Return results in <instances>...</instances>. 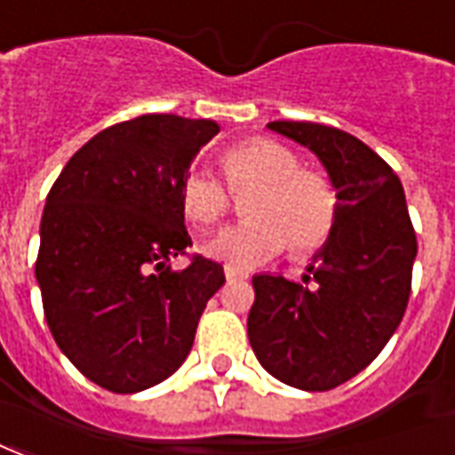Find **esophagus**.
<instances>
[{
	"mask_svg": "<svg viewBox=\"0 0 455 455\" xmlns=\"http://www.w3.org/2000/svg\"><path fill=\"white\" fill-rule=\"evenodd\" d=\"M224 275H227L228 282H234V279H248V272L238 270V267H231V265L224 267Z\"/></svg>",
	"mask_w": 455,
	"mask_h": 455,
	"instance_id": "34e87169",
	"label": "esophagus"
}]
</instances>
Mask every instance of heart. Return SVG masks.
<instances>
[{
	"mask_svg": "<svg viewBox=\"0 0 455 455\" xmlns=\"http://www.w3.org/2000/svg\"><path fill=\"white\" fill-rule=\"evenodd\" d=\"M221 178L190 171L180 183V204L195 227L210 228L231 210L234 195L253 190L243 219L219 231L207 255L238 270L272 260L289 245L296 258L321 251L338 224L339 197L331 178L301 168L299 154L284 144L253 137L221 154Z\"/></svg>",
	"mask_w": 455,
	"mask_h": 455,
	"instance_id": "heart-1",
	"label": "heart"
}]
</instances>
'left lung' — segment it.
<instances>
[{"mask_svg": "<svg viewBox=\"0 0 455 455\" xmlns=\"http://www.w3.org/2000/svg\"><path fill=\"white\" fill-rule=\"evenodd\" d=\"M267 127L323 161L339 214L304 284L253 277L248 339L262 369L282 383L332 390L371 364L403 321L415 228L398 176L362 140L318 123L277 120Z\"/></svg>", "mask_w": 455, "mask_h": 455, "instance_id": "8db88e82", "label": "left lung"}]
</instances>
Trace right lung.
Here are the masks:
<instances>
[{"label": "right lung", "mask_w": 455, "mask_h": 455, "mask_svg": "<svg viewBox=\"0 0 455 455\" xmlns=\"http://www.w3.org/2000/svg\"><path fill=\"white\" fill-rule=\"evenodd\" d=\"M219 132L212 120L140 116L91 137L67 161L40 221L36 279L57 347L96 386L137 393L190 355L224 267L197 253L180 183ZM188 254L173 273L167 260Z\"/></svg>", "instance_id": "add662e5"}]
</instances>
